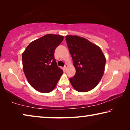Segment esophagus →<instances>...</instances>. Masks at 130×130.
Instances as JSON below:
<instances>
[{"label": "esophagus", "instance_id": "34e87169", "mask_svg": "<svg viewBox=\"0 0 130 130\" xmlns=\"http://www.w3.org/2000/svg\"><path fill=\"white\" fill-rule=\"evenodd\" d=\"M68 65L67 64H65V66H64V67H63V68H64V69L65 70H66V69H67V67H68Z\"/></svg>", "mask_w": 130, "mask_h": 130}]
</instances>
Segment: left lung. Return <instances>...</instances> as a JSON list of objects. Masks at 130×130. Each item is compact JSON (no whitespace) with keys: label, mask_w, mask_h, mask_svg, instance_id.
<instances>
[{"label":"left lung","mask_w":130,"mask_h":130,"mask_svg":"<svg viewBox=\"0 0 130 130\" xmlns=\"http://www.w3.org/2000/svg\"><path fill=\"white\" fill-rule=\"evenodd\" d=\"M73 59L76 74L69 78L77 91L88 92L99 83L104 72L105 58L100 48L87 39L77 36L65 37Z\"/></svg>","instance_id":"obj_1"}]
</instances>
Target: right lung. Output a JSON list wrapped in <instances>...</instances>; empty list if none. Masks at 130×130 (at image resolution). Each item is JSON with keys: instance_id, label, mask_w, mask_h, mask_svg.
Listing matches in <instances>:
<instances>
[{"instance_id": "obj_1", "label": "right lung", "mask_w": 130, "mask_h": 130, "mask_svg": "<svg viewBox=\"0 0 130 130\" xmlns=\"http://www.w3.org/2000/svg\"><path fill=\"white\" fill-rule=\"evenodd\" d=\"M63 37L47 34L32 41L22 54L23 69L28 82L42 93L53 90L62 70L57 65L54 50L62 42Z\"/></svg>"}]
</instances>
